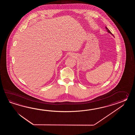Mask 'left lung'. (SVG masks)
I'll return each instance as SVG.
<instances>
[{
  "label": "left lung",
  "instance_id": "8db88e82",
  "mask_svg": "<svg viewBox=\"0 0 135 135\" xmlns=\"http://www.w3.org/2000/svg\"><path fill=\"white\" fill-rule=\"evenodd\" d=\"M106 28L107 29V31H108V32H109V33H110L111 34H112V32H111L110 31V30H109V29L106 26Z\"/></svg>",
  "mask_w": 135,
  "mask_h": 135
}]
</instances>
